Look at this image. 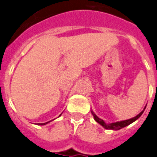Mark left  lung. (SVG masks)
I'll use <instances>...</instances> for the list:
<instances>
[{"label":"left lung","instance_id":"obj_1","mask_svg":"<svg viewBox=\"0 0 157 157\" xmlns=\"http://www.w3.org/2000/svg\"><path fill=\"white\" fill-rule=\"evenodd\" d=\"M144 109H145V108H144ZM144 110H143V111H142L140 113H139V114H138L136 117H133V118H132V119L126 120V121H120V122H116V123H112V124H106L105 121H103V120L100 119V118H99V117H97V116L94 113H93V112H92V113H93V117H94L95 121H97V122H98L100 124H101V125L103 126L105 128H106V129L119 130V129H121V128H122L126 127V126H128V124H132L135 121H136V120H137L138 118H139V117L142 115V113H144Z\"/></svg>","mask_w":157,"mask_h":157}]
</instances>
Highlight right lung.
<instances>
[{
    "mask_svg": "<svg viewBox=\"0 0 157 157\" xmlns=\"http://www.w3.org/2000/svg\"><path fill=\"white\" fill-rule=\"evenodd\" d=\"M48 122H49V121H48ZM48 122H46V123H41V124H40V125H44V124H48Z\"/></svg>",
    "mask_w": 157,
    "mask_h": 157,
    "instance_id": "add662e5",
    "label": "right lung"
}]
</instances>
